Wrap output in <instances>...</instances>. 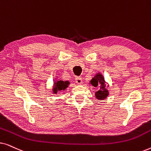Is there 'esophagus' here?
I'll list each match as a JSON object with an SVG mask.
<instances>
[{
  "label": "esophagus",
  "instance_id": "esophagus-1",
  "mask_svg": "<svg viewBox=\"0 0 151 151\" xmlns=\"http://www.w3.org/2000/svg\"><path fill=\"white\" fill-rule=\"evenodd\" d=\"M76 82L78 84H82V78L80 77H78V76H77V77H76Z\"/></svg>",
  "mask_w": 151,
  "mask_h": 151
}]
</instances>
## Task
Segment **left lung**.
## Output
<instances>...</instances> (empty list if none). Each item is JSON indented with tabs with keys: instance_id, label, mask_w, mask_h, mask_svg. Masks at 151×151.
Wrapping results in <instances>:
<instances>
[{
	"instance_id": "1",
	"label": "left lung",
	"mask_w": 151,
	"mask_h": 151,
	"mask_svg": "<svg viewBox=\"0 0 151 151\" xmlns=\"http://www.w3.org/2000/svg\"><path fill=\"white\" fill-rule=\"evenodd\" d=\"M105 81L103 76L101 74L98 73L93 79L91 80V84L93 86H97L99 84H101V88L96 93V96L98 100H104L109 95L108 90L105 88Z\"/></svg>"
}]
</instances>
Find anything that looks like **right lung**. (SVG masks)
Here are the masks:
<instances>
[{"instance_id":"1","label":"right lung","mask_w":151,"mask_h":151,"mask_svg":"<svg viewBox=\"0 0 151 151\" xmlns=\"http://www.w3.org/2000/svg\"><path fill=\"white\" fill-rule=\"evenodd\" d=\"M69 84V82L66 81L64 82L63 80H60V81H58L55 82V87L53 88V92L55 93H57L58 91H61V90H65L66 88L68 86V84Z\"/></svg>"}]
</instances>
